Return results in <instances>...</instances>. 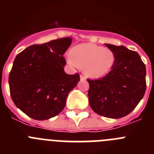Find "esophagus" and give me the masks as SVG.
Instances as JSON below:
<instances>
[{
	"label": "esophagus",
	"instance_id": "34e87169",
	"mask_svg": "<svg viewBox=\"0 0 154 154\" xmlns=\"http://www.w3.org/2000/svg\"><path fill=\"white\" fill-rule=\"evenodd\" d=\"M80 79H81V80H85V79H86V78H85V75H82L80 76Z\"/></svg>",
	"mask_w": 154,
	"mask_h": 154
}]
</instances>
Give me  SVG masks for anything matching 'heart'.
<instances>
[{"mask_svg": "<svg viewBox=\"0 0 154 154\" xmlns=\"http://www.w3.org/2000/svg\"><path fill=\"white\" fill-rule=\"evenodd\" d=\"M75 66L84 67V71L92 78H101L112 70L115 64V55L108 48L91 43H85L73 48L69 55Z\"/></svg>", "mask_w": 154, "mask_h": 154, "instance_id": "obj_1", "label": "heart"}]
</instances>
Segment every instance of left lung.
Listing matches in <instances>:
<instances>
[{
    "label": "left lung",
    "instance_id": "1",
    "mask_svg": "<svg viewBox=\"0 0 154 154\" xmlns=\"http://www.w3.org/2000/svg\"><path fill=\"white\" fill-rule=\"evenodd\" d=\"M115 55L112 70L103 78L88 79L90 107L105 117L118 119L136 108L146 92V66L137 51L105 44Z\"/></svg>",
    "mask_w": 154,
    "mask_h": 154
}]
</instances>
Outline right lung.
<instances>
[{"instance_id": "obj_1", "label": "right lung", "mask_w": 154, "mask_h": 154, "mask_svg": "<svg viewBox=\"0 0 154 154\" xmlns=\"http://www.w3.org/2000/svg\"><path fill=\"white\" fill-rule=\"evenodd\" d=\"M72 39L63 38L33 45L19 53L14 61L8 83L11 99L24 113L45 120L62 112L79 75L64 71V53Z\"/></svg>"}]
</instances>
